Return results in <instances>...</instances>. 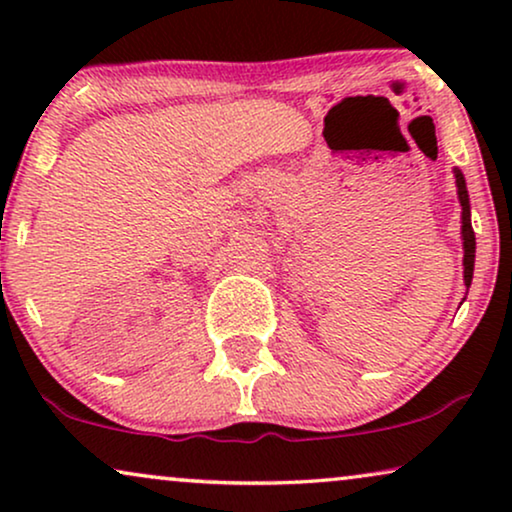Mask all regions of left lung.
I'll list each match as a JSON object with an SVG mask.
<instances>
[{"label":"left lung","mask_w":512,"mask_h":512,"mask_svg":"<svg viewBox=\"0 0 512 512\" xmlns=\"http://www.w3.org/2000/svg\"><path fill=\"white\" fill-rule=\"evenodd\" d=\"M454 179H457V195L461 202V240H464V282L471 286L473 282V265H475V233L471 226V202H468L466 179L461 170H454Z\"/></svg>","instance_id":"1"}]
</instances>
